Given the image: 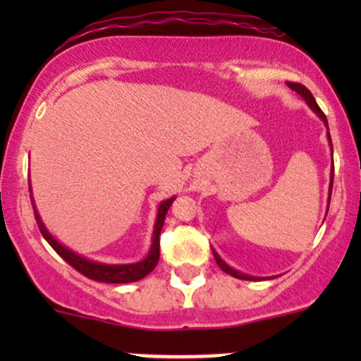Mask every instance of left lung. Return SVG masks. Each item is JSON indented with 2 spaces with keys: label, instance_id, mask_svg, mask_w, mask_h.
Returning <instances> with one entry per match:
<instances>
[{
  "label": "left lung",
  "instance_id": "1",
  "mask_svg": "<svg viewBox=\"0 0 361 361\" xmlns=\"http://www.w3.org/2000/svg\"><path fill=\"white\" fill-rule=\"evenodd\" d=\"M287 86H288L290 90L295 91V93L299 94V97L302 98V100H304L305 103H307L309 109L312 110L314 114H316L317 117L322 120V123H324L326 128H327V142H329V147H331V157H333V142H331L329 126H327V118H326V115L322 114V110L319 109V105L316 103V100H314L312 93H310V91H309L307 88H305L304 85H299V82H287ZM333 178H334V164H333V166H331V176H329V195H327V210H329L331 192H333ZM326 214H327V212H326ZM212 252H214V258H215V261H217L219 268H221L222 271H226L227 275L234 276V279H239V280H252V281H255V280H261V279H271V276H252V275H246V273H243V271L235 270V268L231 267V264H227L226 261H224V259L221 258V255H219V252L214 250V247H212Z\"/></svg>",
  "mask_w": 361,
  "mask_h": 361
}]
</instances>
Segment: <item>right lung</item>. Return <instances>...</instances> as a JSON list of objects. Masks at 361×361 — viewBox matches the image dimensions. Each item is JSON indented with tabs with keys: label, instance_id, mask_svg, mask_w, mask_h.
Returning <instances> with one entry per match:
<instances>
[{
	"label": "right lung",
	"instance_id": "right-lung-1",
	"mask_svg": "<svg viewBox=\"0 0 361 361\" xmlns=\"http://www.w3.org/2000/svg\"><path fill=\"white\" fill-rule=\"evenodd\" d=\"M28 188H30V198L32 205H34V212L37 224H39V229L42 233L44 239L54 247V251L61 256L62 259L68 261L73 268H76L78 271L82 273L85 276H88L91 280L103 281V283H132V281H137L144 276L149 275L156 268L157 259H159V234L161 229H163L164 219H166L168 209L171 207L173 202H175L176 197L166 198V200L161 202L157 205V214L154 221V231H152V243L151 247H149L146 258L140 261H135V263H120V264H110V263H100V261H94L90 258H85V256L78 255L73 250H69L68 246L57 241L56 238L51 234V231L45 227L42 222V217H40L39 210H37L35 200L32 197V185L28 183Z\"/></svg>",
	"mask_w": 361,
	"mask_h": 361
}]
</instances>
